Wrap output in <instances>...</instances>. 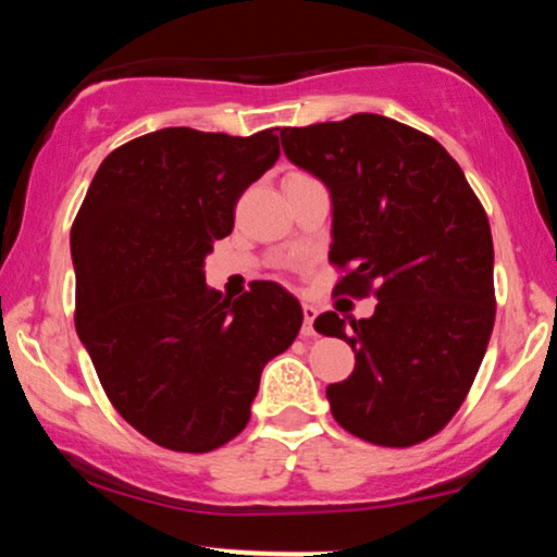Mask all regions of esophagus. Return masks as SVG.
Returning <instances> with one entry per match:
<instances>
[{
  "instance_id": "esophagus-1",
  "label": "esophagus",
  "mask_w": 557,
  "mask_h": 557,
  "mask_svg": "<svg viewBox=\"0 0 557 557\" xmlns=\"http://www.w3.org/2000/svg\"><path fill=\"white\" fill-rule=\"evenodd\" d=\"M317 306L304 300V335H314V319H317Z\"/></svg>"
}]
</instances>
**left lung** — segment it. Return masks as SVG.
Returning a JSON list of instances; mask_svg holds the SVG:
<instances>
[{
	"label": "left lung",
	"instance_id": "left-lung-1",
	"mask_svg": "<svg viewBox=\"0 0 557 557\" xmlns=\"http://www.w3.org/2000/svg\"><path fill=\"white\" fill-rule=\"evenodd\" d=\"M283 151L330 190L337 293L380 304L324 311L314 327L354 348L327 387L332 417L367 443L408 447L461 408L495 324L492 233L463 170L437 140L382 114L283 127Z\"/></svg>",
	"mask_w": 557,
	"mask_h": 557
}]
</instances>
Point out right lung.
Segmentation results:
<instances>
[{
  "label": "right lung",
  "mask_w": 557,
  "mask_h": 557,
  "mask_svg": "<svg viewBox=\"0 0 557 557\" xmlns=\"http://www.w3.org/2000/svg\"><path fill=\"white\" fill-rule=\"evenodd\" d=\"M277 157L272 131L133 138L99 164L70 230L83 348L120 417L170 450L233 440L261 369L304 322L277 283L235 300L203 283L214 240L233 233L235 201Z\"/></svg>",
  "instance_id": "1"
}]
</instances>
